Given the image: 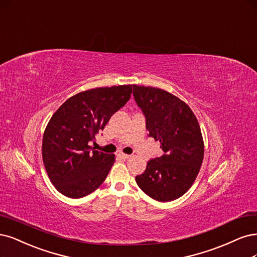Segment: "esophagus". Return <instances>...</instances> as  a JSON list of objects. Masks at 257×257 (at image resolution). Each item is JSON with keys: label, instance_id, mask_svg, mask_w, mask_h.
Segmentation results:
<instances>
[{"label": "esophagus", "instance_id": "obj_1", "mask_svg": "<svg viewBox=\"0 0 257 257\" xmlns=\"http://www.w3.org/2000/svg\"><path fill=\"white\" fill-rule=\"evenodd\" d=\"M119 156H120L121 158H124V159H127V158H131V157H132V156L128 155V154H123V153H120Z\"/></svg>", "mask_w": 257, "mask_h": 257}]
</instances>
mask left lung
<instances>
[{
	"mask_svg": "<svg viewBox=\"0 0 257 257\" xmlns=\"http://www.w3.org/2000/svg\"><path fill=\"white\" fill-rule=\"evenodd\" d=\"M133 95L146 118L148 136L159 141L164 151L150 159L136 183L156 201H173L191 187L203 162L198 120L187 104L163 89L133 85Z\"/></svg>",
	"mask_w": 257,
	"mask_h": 257,
	"instance_id": "1",
	"label": "left lung"
}]
</instances>
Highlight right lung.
Segmentation results:
<instances>
[{"label":"right lung","mask_w":257,"mask_h":257,"mask_svg":"<svg viewBox=\"0 0 257 257\" xmlns=\"http://www.w3.org/2000/svg\"><path fill=\"white\" fill-rule=\"evenodd\" d=\"M131 93L132 85L94 88L71 96L52 116L43 134L42 158L52 184L64 196L83 198L105 181L114 155L96 151L89 143Z\"/></svg>","instance_id":"obj_1"}]
</instances>
